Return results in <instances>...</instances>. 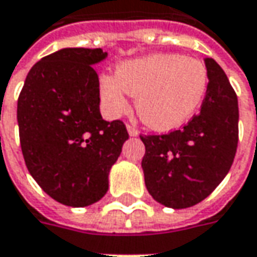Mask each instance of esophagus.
Masks as SVG:
<instances>
[{
	"label": "esophagus",
	"mask_w": 257,
	"mask_h": 257,
	"mask_svg": "<svg viewBox=\"0 0 257 257\" xmlns=\"http://www.w3.org/2000/svg\"><path fill=\"white\" fill-rule=\"evenodd\" d=\"M127 132H128V134L132 136V137H136V136H139V130L134 127V125H132V124H127Z\"/></svg>",
	"instance_id": "34e87169"
}]
</instances>
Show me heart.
I'll return each mask as SVG.
<instances>
[{
	"mask_svg": "<svg viewBox=\"0 0 257 257\" xmlns=\"http://www.w3.org/2000/svg\"><path fill=\"white\" fill-rule=\"evenodd\" d=\"M209 88V73L200 60L180 54H153L125 61L113 77L100 81L110 113L127 108L125 94L137 97L136 111L149 127L169 132L192 118Z\"/></svg>",
	"mask_w": 257,
	"mask_h": 257,
	"instance_id": "heart-1",
	"label": "heart"
}]
</instances>
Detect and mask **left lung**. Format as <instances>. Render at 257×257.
<instances>
[{
	"instance_id": "obj_1",
	"label": "left lung",
	"mask_w": 257,
	"mask_h": 257,
	"mask_svg": "<svg viewBox=\"0 0 257 257\" xmlns=\"http://www.w3.org/2000/svg\"><path fill=\"white\" fill-rule=\"evenodd\" d=\"M209 88L182 130L140 136L144 183L156 202L186 209L204 200L232 167L239 140L237 95L222 67L204 58Z\"/></svg>"
}]
</instances>
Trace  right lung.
<instances>
[{"label": "right lung", "instance_id": "add662e5", "mask_svg": "<svg viewBox=\"0 0 257 257\" xmlns=\"http://www.w3.org/2000/svg\"><path fill=\"white\" fill-rule=\"evenodd\" d=\"M101 48H63L33 65L18 97L20 143L30 174L50 197L71 207L98 202L128 139L121 120L100 114L94 64Z\"/></svg>", "mask_w": 257, "mask_h": 257}]
</instances>
